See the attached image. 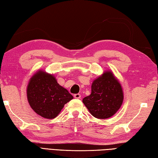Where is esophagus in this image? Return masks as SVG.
Here are the masks:
<instances>
[{
    "label": "esophagus",
    "instance_id": "1",
    "mask_svg": "<svg viewBox=\"0 0 158 158\" xmlns=\"http://www.w3.org/2000/svg\"><path fill=\"white\" fill-rule=\"evenodd\" d=\"M73 97H74L76 99H80L81 98V95L79 94V93H77V94H75L73 95Z\"/></svg>",
    "mask_w": 158,
    "mask_h": 158
}]
</instances>
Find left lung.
Masks as SVG:
<instances>
[{
    "mask_svg": "<svg viewBox=\"0 0 158 158\" xmlns=\"http://www.w3.org/2000/svg\"><path fill=\"white\" fill-rule=\"evenodd\" d=\"M123 92L120 82L110 71L93 80L91 94L82 99L93 117L104 119L113 116L121 108Z\"/></svg>",
    "mask_w": 158,
    "mask_h": 158,
    "instance_id": "1",
    "label": "left lung"
}]
</instances>
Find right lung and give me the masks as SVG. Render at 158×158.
Masks as SVG:
<instances>
[{
	"instance_id": "right-lung-1",
	"label": "right lung",
	"mask_w": 158,
	"mask_h": 158,
	"mask_svg": "<svg viewBox=\"0 0 158 158\" xmlns=\"http://www.w3.org/2000/svg\"><path fill=\"white\" fill-rule=\"evenodd\" d=\"M27 94L31 108L41 117L50 119L55 118L65 104L73 98L59 85L55 77L42 70L31 77Z\"/></svg>"
}]
</instances>
